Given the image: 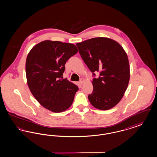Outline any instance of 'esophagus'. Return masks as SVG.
Returning a JSON list of instances; mask_svg holds the SVG:
<instances>
[{"mask_svg": "<svg viewBox=\"0 0 157 157\" xmlns=\"http://www.w3.org/2000/svg\"><path fill=\"white\" fill-rule=\"evenodd\" d=\"M84 82H85V80H84L83 79H81V80H80V81H79V83L82 85Z\"/></svg>", "mask_w": 157, "mask_h": 157, "instance_id": "esophagus-1", "label": "esophagus"}]
</instances>
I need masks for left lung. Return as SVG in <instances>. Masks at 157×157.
Instances as JSON below:
<instances>
[{
	"instance_id": "obj_1",
	"label": "left lung",
	"mask_w": 157,
	"mask_h": 157,
	"mask_svg": "<svg viewBox=\"0 0 157 157\" xmlns=\"http://www.w3.org/2000/svg\"><path fill=\"white\" fill-rule=\"evenodd\" d=\"M79 54L95 76L94 90L88 99L96 109L106 110L115 106L123 97L130 80V66L123 47L112 39L93 38L78 43Z\"/></svg>"
}]
</instances>
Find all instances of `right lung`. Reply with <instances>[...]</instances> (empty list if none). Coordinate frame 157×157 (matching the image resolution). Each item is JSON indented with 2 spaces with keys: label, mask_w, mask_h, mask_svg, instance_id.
<instances>
[{
  "label": "right lung",
  "mask_w": 157,
  "mask_h": 157,
  "mask_svg": "<svg viewBox=\"0 0 157 157\" xmlns=\"http://www.w3.org/2000/svg\"><path fill=\"white\" fill-rule=\"evenodd\" d=\"M74 44L45 40L29 52L25 63L27 84L40 104L54 113L68 109L78 87L63 79L65 64L78 52Z\"/></svg>",
  "instance_id": "right-lung-1"
}]
</instances>
